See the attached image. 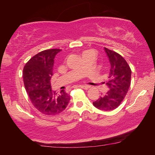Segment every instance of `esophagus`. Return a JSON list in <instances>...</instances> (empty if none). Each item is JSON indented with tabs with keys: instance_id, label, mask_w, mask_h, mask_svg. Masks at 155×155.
Instances as JSON below:
<instances>
[{
	"instance_id": "esophagus-1",
	"label": "esophagus",
	"mask_w": 155,
	"mask_h": 155,
	"mask_svg": "<svg viewBox=\"0 0 155 155\" xmlns=\"http://www.w3.org/2000/svg\"><path fill=\"white\" fill-rule=\"evenodd\" d=\"M78 87L82 88V89H84V90H87V89L89 88L88 85H79Z\"/></svg>"
}]
</instances>
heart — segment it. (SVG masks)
Masks as SVG:
<instances>
[{
	"label": "heart",
	"mask_w": 155,
	"mask_h": 155,
	"mask_svg": "<svg viewBox=\"0 0 155 155\" xmlns=\"http://www.w3.org/2000/svg\"><path fill=\"white\" fill-rule=\"evenodd\" d=\"M89 51H85V52H83V53H85V52H89Z\"/></svg>",
	"instance_id": "obj_1"
}]
</instances>
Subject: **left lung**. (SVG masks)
<instances>
[{"label":"left lung","instance_id":"obj_1","mask_svg":"<svg viewBox=\"0 0 155 155\" xmlns=\"http://www.w3.org/2000/svg\"><path fill=\"white\" fill-rule=\"evenodd\" d=\"M111 69L106 83L109 91L94 102V106L102 111H112L118 107L130 85L131 70L126 60L117 52L104 47Z\"/></svg>","mask_w":155,"mask_h":155}]
</instances>
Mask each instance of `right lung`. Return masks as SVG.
<instances>
[{
    "label": "right lung",
    "instance_id": "right-lung-1",
    "mask_svg": "<svg viewBox=\"0 0 155 155\" xmlns=\"http://www.w3.org/2000/svg\"><path fill=\"white\" fill-rule=\"evenodd\" d=\"M61 49H48L29 59L23 69V80L31 103L41 114H59L66 108L70 96L64 90L59 93L52 90L54 59Z\"/></svg>",
    "mask_w": 155,
    "mask_h": 155
}]
</instances>
